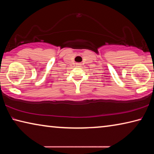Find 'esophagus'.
<instances>
[{"mask_svg":"<svg viewBox=\"0 0 154 154\" xmlns=\"http://www.w3.org/2000/svg\"><path fill=\"white\" fill-rule=\"evenodd\" d=\"M77 66H81V64L80 63H77Z\"/></svg>","mask_w":154,"mask_h":154,"instance_id":"esophagus-1","label":"esophagus"}]
</instances>
